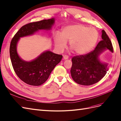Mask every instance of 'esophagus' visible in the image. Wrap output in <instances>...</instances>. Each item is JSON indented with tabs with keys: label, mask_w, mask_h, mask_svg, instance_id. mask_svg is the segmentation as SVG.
I'll list each match as a JSON object with an SVG mask.
<instances>
[{
	"label": "esophagus",
	"mask_w": 121,
	"mask_h": 121,
	"mask_svg": "<svg viewBox=\"0 0 121 121\" xmlns=\"http://www.w3.org/2000/svg\"><path fill=\"white\" fill-rule=\"evenodd\" d=\"M63 58H64V60H67V59H68L69 56H66V55H65V56H64Z\"/></svg>",
	"instance_id": "34e87169"
}]
</instances>
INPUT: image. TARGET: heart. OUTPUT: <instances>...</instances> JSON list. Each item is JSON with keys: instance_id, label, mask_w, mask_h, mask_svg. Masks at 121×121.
I'll return each instance as SVG.
<instances>
[{"instance_id": "obj_1", "label": "heart", "mask_w": 121, "mask_h": 121, "mask_svg": "<svg viewBox=\"0 0 121 121\" xmlns=\"http://www.w3.org/2000/svg\"><path fill=\"white\" fill-rule=\"evenodd\" d=\"M99 39L98 31L93 28H89L81 24H74L62 29L61 36L55 37V47L61 52L69 42V47L78 55H85L90 52L96 44Z\"/></svg>"}]
</instances>
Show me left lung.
<instances>
[{
	"label": "left lung",
	"instance_id": "8db88e82",
	"mask_svg": "<svg viewBox=\"0 0 121 121\" xmlns=\"http://www.w3.org/2000/svg\"><path fill=\"white\" fill-rule=\"evenodd\" d=\"M102 40L95 50L85 55L77 56L72 58L71 76L77 84L90 86L95 84L105 76L109 69L108 62L99 60V56L106 50L113 52L111 41L105 30H102Z\"/></svg>",
	"mask_w": 121,
	"mask_h": 121
}]
</instances>
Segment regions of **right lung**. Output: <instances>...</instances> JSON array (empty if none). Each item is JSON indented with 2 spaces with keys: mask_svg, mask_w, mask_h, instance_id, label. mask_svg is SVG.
Wrapping results in <instances>:
<instances>
[{
  "mask_svg": "<svg viewBox=\"0 0 121 121\" xmlns=\"http://www.w3.org/2000/svg\"><path fill=\"white\" fill-rule=\"evenodd\" d=\"M55 22V19L52 18L24 25L11 40L9 52L12 66L18 78L28 85L38 86L43 84L55 66L61 61L62 56L46 51L34 60L26 61L18 55L17 43L21 37L34 35L41 30H51Z\"/></svg>",
  "mask_w": 121,
  "mask_h": 121,
  "instance_id": "obj_1",
  "label": "right lung"
}]
</instances>
